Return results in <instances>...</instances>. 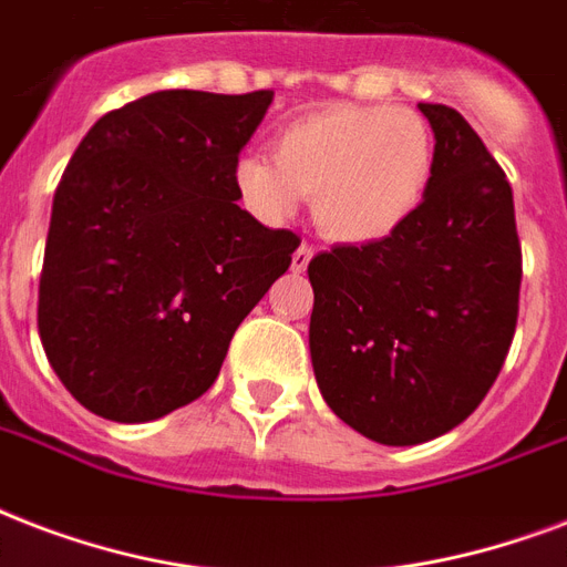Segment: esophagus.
Listing matches in <instances>:
<instances>
[{"label": "esophagus", "instance_id": "34e87169", "mask_svg": "<svg viewBox=\"0 0 567 567\" xmlns=\"http://www.w3.org/2000/svg\"><path fill=\"white\" fill-rule=\"evenodd\" d=\"M310 257H313V248H310V245H301V248L292 254V271H305Z\"/></svg>", "mask_w": 567, "mask_h": 567}]
</instances>
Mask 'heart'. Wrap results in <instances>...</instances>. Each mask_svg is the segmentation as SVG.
I'll return each instance as SVG.
<instances>
[{"instance_id": "b5f03b06", "label": "heart", "mask_w": 567, "mask_h": 567, "mask_svg": "<svg viewBox=\"0 0 567 567\" xmlns=\"http://www.w3.org/2000/svg\"><path fill=\"white\" fill-rule=\"evenodd\" d=\"M434 168V138L411 109L337 103L289 121L271 159L248 153L234 165V188L257 218H292L301 197L319 234L372 245L402 230L420 209Z\"/></svg>"}]
</instances>
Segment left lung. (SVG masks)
Listing matches in <instances>:
<instances>
[{"label":"left lung","mask_w":567,"mask_h":567,"mask_svg":"<svg viewBox=\"0 0 567 567\" xmlns=\"http://www.w3.org/2000/svg\"><path fill=\"white\" fill-rule=\"evenodd\" d=\"M434 133L423 204L372 245L316 254L310 361L333 414L384 446L441 437L480 408L515 337V200L473 126L420 103Z\"/></svg>","instance_id":"1"}]
</instances>
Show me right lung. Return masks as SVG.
<instances>
[{
  "instance_id": "1",
  "label": "right lung",
  "mask_w": 567,
  "mask_h": 567,
  "mask_svg": "<svg viewBox=\"0 0 567 567\" xmlns=\"http://www.w3.org/2000/svg\"><path fill=\"white\" fill-rule=\"evenodd\" d=\"M271 91H156L96 121L55 197L38 331L91 414L147 423L218 379L298 236L236 204L234 165Z\"/></svg>"
}]
</instances>
